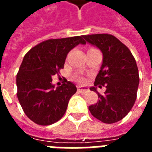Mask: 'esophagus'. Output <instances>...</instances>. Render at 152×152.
<instances>
[{
    "label": "esophagus",
    "instance_id": "1",
    "mask_svg": "<svg viewBox=\"0 0 152 152\" xmlns=\"http://www.w3.org/2000/svg\"><path fill=\"white\" fill-rule=\"evenodd\" d=\"M88 89L86 87H84V86H77V90L80 93H83V94H85L86 92L88 91Z\"/></svg>",
    "mask_w": 152,
    "mask_h": 152
}]
</instances>
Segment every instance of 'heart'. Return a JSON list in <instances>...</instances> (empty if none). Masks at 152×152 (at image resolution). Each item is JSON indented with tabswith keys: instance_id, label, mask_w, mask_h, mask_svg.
Wrapping results in <instances>:
<instances>
[{
	"instance_id": "1",
	"label": "heart",
	"mask_w": 152,
	"mask_h": 152,
	"mask_svg": "<svg viewBox=\"0 0 152 152\" xmlns=\"http://www.w3.org/2000/svg\"><path fill=\"white\" fill-rule=\"evenodd\" d=\"M89 50H94V49H89Z\"/></svg>"
}]
</instances>
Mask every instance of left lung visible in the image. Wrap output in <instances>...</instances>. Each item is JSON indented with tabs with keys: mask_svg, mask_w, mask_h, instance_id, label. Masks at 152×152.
I'll return each mask as SVG.
<instances>
[{
	"mask_svg": "<svg viewBox=\"0 0 152 152\" xmlns=\"http://www.w3.org/2000/svg\"><path fill=\"white\" fill-rule=\"evenodd\" d=\"M83 37L99 48L103 54L94 86H105L106 91L102 94L96 87L90 88L98 93L99 99L95 104L89 106V112L103 123L113 124L129 112L137 99L139 84L137 63L129 48L112 35H85Z\"/></svg>",
	"mask_w": 152,
	"mask_h": 152,
	"instance_id": "8db88e82",
	"label": "left lung"
}]
</instances>
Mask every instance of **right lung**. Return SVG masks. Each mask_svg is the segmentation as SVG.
Segmentation results:
<instances>
[{"instance_id":"1","label":"right lung","mask_w":152,"mask_h":152,"mask_svg":"<svg viewBox=\"0 0 152 152\" xmlns=\"http://www.w3.org/2000/svg\"><path fill=\"white\" fill-rule=\"evenodd\" d=\"M82 37L46 40L25 54L16 76L17 96L26 115L36 124L50 125L65 114L76 87L64 79L65 82L55 89L52 76L63 69L70 50L86 43Z\"/></svg>"}]
</instances>
